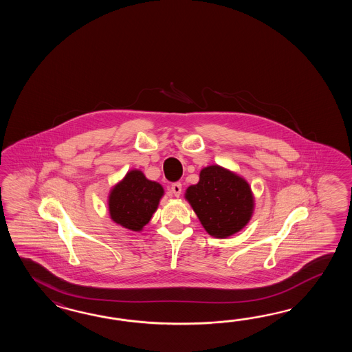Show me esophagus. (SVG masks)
<instances>
[{"label":"esophagus","instance_id":"obj_1","mask_svg":"<svg viewBox=\"0 0 352 352\" xmlns=\"http://www.w3.org/2000/svg\"><path fill=\"white\" fill-rule=\"evenodd\" d=\"M171 191H173V194L175 195L176 197H179V195H181V191H182L181 182H173V185H171Z\"/></svg>","mask_w":352,"mask_h":352}]
</instances>
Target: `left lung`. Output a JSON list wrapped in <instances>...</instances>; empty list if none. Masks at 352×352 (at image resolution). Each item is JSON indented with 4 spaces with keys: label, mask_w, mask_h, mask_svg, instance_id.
I'll list each match as a JSON object with an SVG mask.
<instances>
[{
    "label": "left lung",
    "mask_w": 352,
    "mask_h": 352,
    "mask_svg": "<svg viewBox=\"0 0 352 352\" xmlns=\"http://www.w3.org/2000/svg\"><path fill=\"white\" fill-rule=\"evenodd\" d=\"M185 197L204 229L220 239L240 232L254 211L249 184L221 166L202 168L199 182L187 187Z\"/></svg>",
    "instance_id": "1"
}]
</instances>
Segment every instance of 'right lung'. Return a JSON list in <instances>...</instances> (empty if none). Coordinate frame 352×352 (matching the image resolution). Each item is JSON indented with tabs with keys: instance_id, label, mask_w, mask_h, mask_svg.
Returning a JSON list of instances; mask_svg holds the SVG:
<instances>
[{
	"instance_id": "right-lung-1",
	"label": "right lung",
	"mask_w": 352,
	"mask_h": 352,
	"mask_svg": "<svg viewBox=\"0 0 352 352\" xmlns=\"http://www.w3.org/2000/svg\"><path fill=\"white\" fill-rule=\"evenodd\" d=\"M164 187L146 179L142 171L131 170L113 187L108 199L109 215L116 224L132 232H141L157 210Z\"/></svg>"
}]
</instances>
